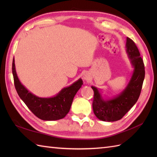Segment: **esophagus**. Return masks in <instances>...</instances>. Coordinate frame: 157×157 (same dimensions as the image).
Instances as JSON below:
<instances>
[{
	"label": "esophagus",
	"mask_w": 157,
	"mask_h": 157,
	"mask_svg": "<svg viewBox=\"0 0 157 157\" xmlns=\"http://www.w3.org/2000/svg\"><path fill=\"white\" fill-rule=\"evenodd\" d=\"M90 75L88 73H85L84 75H83V79H84V81H90Z\"/></svg>",
	"instance_id": "34e87169"
}]
</instances>
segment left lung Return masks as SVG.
Here are the masks:
<instances>
[{"mask_svg": "<svg viewBox=\"0 0 157 157\" xmlns=\"http://www.w3.org/2000/svg\"><path fill=\"white\" fill-rule=\"evenodd\" d=\"M126 53L133 71L126 87L119 94L112 98H105L101 88L92 86L94 92L93 111L98 119L103 121H116L121 119L134 106L140 94L144 79V65L140 54L134 41L126 38Z\"/></svg>", "mask_w": 157, "mask_h": 157, "instance_id": "8db88e82", "label": "left lung"}]
</instances>
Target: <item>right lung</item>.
<instances>
[{"label": "right lung", "mask_w": 157, "mask_h": 157, "mask_svg": "<svg viewBox=\"0 0 157 157\" xmlns=\"http://www.w3.org/2000/svg\"><path fill=\"white\" fill-rule=\"evenodd\" d=\"M12 72L15 87L19 97L37 117L44 121H56L64 118L69 111L73 98L83 84L82 79L79 78L52 97H38L20 82L16 72L14 58Z\"/></svg>", "instance_id": "add662e5"}]
</instances>
